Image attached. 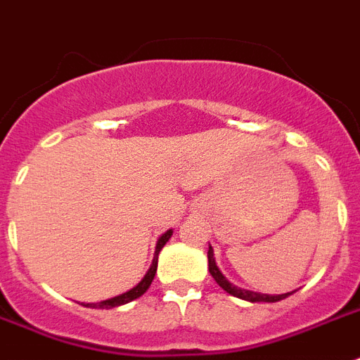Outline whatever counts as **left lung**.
Segmentation results:
<instances>
[{
	"label": "left lung",
	"instance_id": "1",
	"mask_svg": "<svg viewBox=\"0 0 360 360\" xmlns=\"http://www.w3.org/2000/svg\"><path fill=\"white\" fill-rule=\"evenodd\" d=\"M208 271L212 274V278L217 282V285L226 291L229 295L232 297L241 298V300H247V302H278V300H283V298H288L289 295H292L295 291L291 292H283V295H264V292H255V291H247V289H241L234 283H231L223 276V273L219 271V267L216 265V259H214V249L212 247H208Z\"/></svg>",
	"mask_w": 360,
	"mask_h": 360
}]
</instances>
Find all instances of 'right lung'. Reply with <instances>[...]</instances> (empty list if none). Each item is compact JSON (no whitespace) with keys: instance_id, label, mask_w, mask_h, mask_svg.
<instances>
[{"instance_id":"obj_1","label":"right lung","mask_w":360,"mask_h":360,"mask_svg":"<svg viewBox=\"0 0 360 360\" xmlns=\"http://www.w3.org/2000/svg\"><path fill=\"white\" fill-rule=\"evenodd\" d=\"M172 232H174V231L170 229V231H166L165 234L159 238V241H157V245H155V255H153L152 265H150V269H148V273L144 274L143 280H141V282H139L134 289H129V291L122 292V295H119V297H113V298H108V300L96 302V304H86V307H101V309H104V307H105V309H111V307L124 306V304H128V302H134L135 298L143 297L144 292L148 291V288H150V283H152L153 276H155L157 258H159V252H161L162 247L166 245V241L170 240Z\"/></svg>"}]
</instances>
